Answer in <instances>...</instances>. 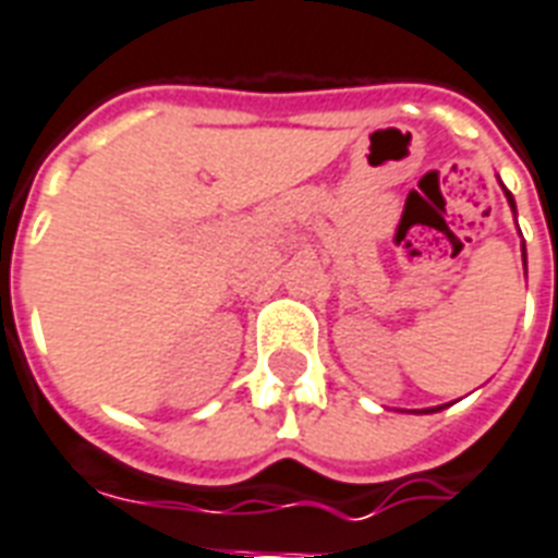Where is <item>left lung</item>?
<instances>
[{
  "label": "left lung",
  "instance_id": "8db88e82",
  "mask_svg": "<svg viewBox=\"0 0 558 558\" xmlns=\"http://www.w3.org/2000/svg\"><path fill=\"white\" fill-rule=\"evenodd\" d=\"M502 190H506V186H502ZM506 198H508V205H511V210L518 214V205H514V195L508 193V190H506ZM523 267H526V250H523ZM437 410H440V408H437ZM437 410H425V413H437Z\"/></svg>",
  "mask_w": 558,
  "mask_h": 558
}]
</instances>
